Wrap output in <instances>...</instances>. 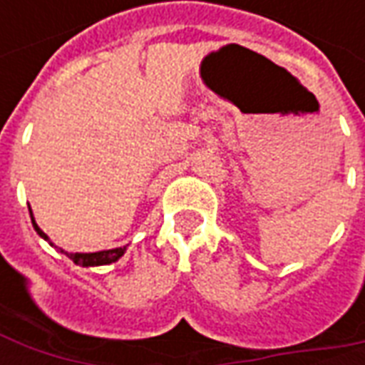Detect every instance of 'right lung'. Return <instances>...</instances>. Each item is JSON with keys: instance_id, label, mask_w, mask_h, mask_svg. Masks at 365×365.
Returning a JSON list of instances; mask_svg holds the SVG:
<instances>
[{"instance_id": "obj_1", "label": "right lung", "mask_w": 365, "mask_h": 365, "mask_svg": "<svg viewBox=\"0 0 365 365\" xmlns=\"http://www.w3.org/2000/svg\"><path fill=\"white\" fill-rule=\"evenodd\" d=\"M29 213H31V221H33V227H35L36 235L44 240H48V237L44 235L43 230L38 229V225H36L35 217H33V211H31V207H29ZM52 245V242H51ZM60 252L66 254L70 260L78 264V266H83V268H91V266H107V264H113V262H117L123 256V254L127 252V246H120V248H113V250H101V252H66V250H62L60 248Z\"/></svg>"}]
</instances>
